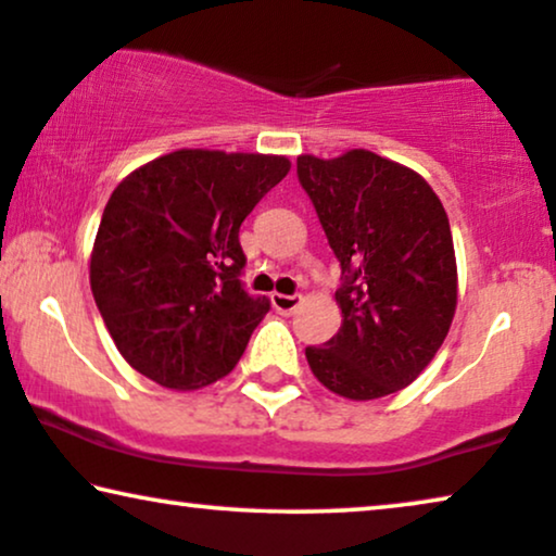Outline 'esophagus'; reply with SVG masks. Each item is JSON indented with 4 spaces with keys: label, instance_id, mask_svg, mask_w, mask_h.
Masks as SVG:
<instances>
[{
    "label": "esophagus",
    "instance_id": "obj_1",
    "mask_svg": "<svg viewBox=\"0 0 556 556\" xmlns=\"http://www.w3.org/2000/svg\"><path fill=\"white\" fill-rule=\"evenodd\" d=\"M271 305L277 313L282 315H292L294 309L302 305V298L300 294H271Z\"/></svg>",
    "mask_w": 556,
    "mask_h": 556
}]
</instances>
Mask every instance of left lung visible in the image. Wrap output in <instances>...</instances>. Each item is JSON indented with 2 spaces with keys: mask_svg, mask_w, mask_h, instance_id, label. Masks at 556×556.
Returning <instances> with one entry per match:
<instances>
[{
  "mask_svg": "<svg viewBox=\"0 0 556 556\" xmlns=\"http://www.w3.org/2000/svg\"><path fill=\"white\" fill-rule=\"evenodd\" d=\"M298 175L343 269V323L328 343L307 348V364L351 402L394 394L425 371L453 325L447 213L419 173L368 150L300 154Z\"/></svg>",
  "mask_w": 556,
  "mask_h": 556,
  "instance_id": "obj_1",
  "label": "left lung"
}]
</instances>
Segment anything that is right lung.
Wrapping results in <instances>:
<instances>
[{
	"label": "right lung",
	"instance_id": "1",
	"mask_svg": "<svg viewBox=\"0 0 556 556\" xmlns=\"http://www.w3.org/2000/svg\"><path fill=\"white\" fill-rule=\"evenodd\" d=\"M290 167L285 154L175 150L116 185L88 277L135 371L175 391L233 371L269 313L241 285L239 228Z\"/></svg>",
	"mask_w": 556,
	"mask_h": 556
}]
</instances>
